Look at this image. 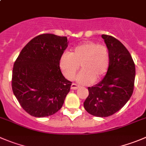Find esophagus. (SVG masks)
Returning a JSON list of instances; mask_svg holds the SVG:
<instances>
[{
    "label": "esophagus",
    "instance_id": "1",
    "mask_svg": "<svg viewBox=\"0 0 146 146\" xmlns=\"http://www.w3.org/2000/svg\"><path fill=\"white\" fill-rule=\"evenodd\" d=\"M79 88V85H77V84H74V83H72V85H71V89L72 90H77Z\"/></svg>",
    "mask_w": 146,
    "mask_h": 146
}]
</instances>
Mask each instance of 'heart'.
Here are the masks:
<instances>
[{
	"mask_svg": "<svg viewBox=\"0 0 146 146\" xmlns=\"http://www.w3.org/2000/svg\"><path fill=\"white\" fill-rule=\"evenodd\" d=\"M60 68L66 79L73 80L81 66L79 83L90 84L102 79L110 65L108 48L103 44L88 41L74 47L72 53H64L59 62Z\"/></svg>",
	"mask_w": 146,
	"mask_h": 146,
	"instance_id": "b5f03b06",
	"label": "heart"
}]
</instances>
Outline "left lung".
Returning <instances> with one entry per match:
<instances>
[{
    "instance_id": "left-lung-1",
    "label": "left lung",
    "mask_w": 146,
    "mask_h": 146,
    "mask_svg": "<svg viewBox=\"0 0 146 146\" xmlns=\"http://www.w3.org/2000/svg\"><path fill=\"white\" fill-rule=\"evenodd\" d=\"M102 38L109 50V67L100 82L88 87L84 108L92 115L105 117L120 110L132 96L135 66L130 52L119 40L105 34Z\"/></svg>"
}]
</instances>
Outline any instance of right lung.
Returning <instances> with one entry per match:
<instances>
[{
  "mask_svg": "<svg viewBox=\"0 0 146 146\" xmlns=\"http://www.w3.org/2000/svg\"><path fill=\"white\" fill-rule=\"evenodd\" d=\"M67 46L66 36L41 34L23 47L15 61L12 90L21 106L31 115L48 117L62 108L72 85L59 67Z\"/></svg>",
  "mask_w": 146,
  "mask_h": 146,
  "instance_id": "obj_1",
  "label": "right lung"
}]
</instances>
